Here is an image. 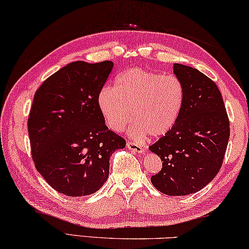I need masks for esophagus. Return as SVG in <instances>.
<instances>
[{
    "label": "esophagus",
    "instance_id": "1",
    "mask_svg": "<svg viewBox=\"0 0 249 249\" xmlns=\"http://www.w3.org/2000/svg\"><path fill=\"white\" fill-rule=\"evenodd\" d=\"M126 146H127L128 149H131V151L135 152V153H139V154L144 153L143 146L135 143V142H127V143H126Z\"/></svg>",
    "mask_w": 249,
    "mask_h": 249
}]
</instances>
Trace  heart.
<instances>
[{"label": "heart", "mask_w": 249, "mask_h": 249, "mask_svg": "<svg viewBox=\"0 0 249 249\" xmlns=\"http://www.w3.org/2000/svg\"><path fill=\"white\" fill-rule=\"evenodd\" d=\"M185 89L175 75L134 68L115 78L114 88L104 86L97 94V107L105 124L121 132L132 120L135 136L166 135L183 109Z\"/></svg>", "instance_id": "obj_1"}]
</instances>
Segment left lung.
Masks as SVG:
<instances>
[{"mask_svg":"<svg viewBox=\"0 0 249 249\" xmlns=\"http://www.w3.org/2000/svg\"><path fill=\"white\" fill-rule=\"evenodd\" d=\"M174 74L183 83L185 101L176 125L149 146L163 160L151 177L163 194L196 193L214 179L226 152L230 120L218 88L198 70L175 63Z\"/></svg>","mask_w":249,"mask_h":249,"instance_id":"left-lung-1","label":"left lung"}]
</instances>
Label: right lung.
I'll list each match as a JSON object with an SVG mask.
<instances>
[{"instance_id":"right-lung-1","label":"right lung","mask_w":249,"mask_h":249,"mask_svg":"<svg viewBox=\"0 0 249 249\" xmlns=\"http://www.w3.org/2000/svg\"><path fill=\"white\" fill-rule=\"evenodd\" d=\"M113 62L70 63L35 92L27 121L35 167L47 184L66 196L97 192L107 180L109 157L126 142L108 129L97 94Z\"/></svg>"}]
</instances>
